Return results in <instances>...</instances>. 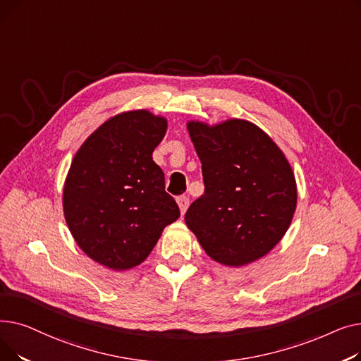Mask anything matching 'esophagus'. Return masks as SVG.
<instances>
[{
	"mask_svg": "<svg viewBox=\"0 0 361 361\" xmlns=\"http://www.w3.org/2000/svg\"><path fill=\"white\" fill-rule=\"evenodd\" d=\"M177 203H178V207H180V212H181V215H184V214H185V211H187V207H188V203H190V200H188V197H187V196H181V197H178Z\"/></svg>",
	"mask_w": 361,
	"mask_h": 361,
	"instance_id": "34e87169",
	"label": "esophagus"
}]
</instances>
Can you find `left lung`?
<instances>
[{"mask_svg":"<svg viewBox=\"0 0 361 361\" xmlns=\"http://www.w3.org/2000/svg\"><path fill=\"white\" fill-rule=\"evenodd\" d=\"M204 195L184 221L212 260L241 268L267 256L290 228L297 184L279 146L256 124L187 121Z\"/></svg>","mask_w":361,"mask_h":361,"instance_id":"8db88e82","label":"left lung"}]
</instances>
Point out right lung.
Wrapping results in <instances>:
<instances>
[{
  "label": "right lung",
  "mask_w": 361,
  "mask_h": 361,
  "mask_svg": "<svg viewBox=\"0 0 361 361\" xmlns=\"http://www.w3.org/2000/svg\"><path fill=\"white\" fill-rule=\"evenodd\" d=\"M168 121L131 109L102 123L82 143L64 181L63 211L79 247L112 271L140 264L180 216L152 159Z\"/></svg>",
  "instance_id": "1"
}]
</instances>
